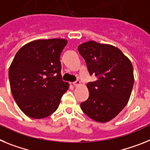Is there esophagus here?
I'll return each instance as SVG.
<instances>
[{
    "instance_id": "34e87169",
    "label": "esophagus",
    "mask_w": 150,
    "mask_h": 150,
    "mask_svg": "<svg viewBox=\"0 0 150 150\" xmlns=\"http://www.w3.org/2000/svg\"><path fill=\"white\" fill-rule=\"evenodd\" d=\"M72 84H73V85L75 86V87H77V86L80 85V84H81V81H79V80H77L76 81H75V82L72 83Z\"/></svg>"
}]
</instances>
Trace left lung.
<instances>
[{
	"label": "left lung",
	"mask_w": 150,
	"mask_h": 150,
	"mask_svg": "<svg viewBox=\"0 0 150 150\" xmlns=\"http://www.w3.org/2000/svg\"><path fill=\"white\" fill-rule=\"evenodd\" d=\"M90 75L97 80L87 84L89 97L81 103L82 111L97 122L112 120L127 105L134 78L132 63L118 48L87 41L78 47Z\"/></svg>",
	"instance_id": "left-lung-1"
}]
</instances>
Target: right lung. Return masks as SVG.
<instances>
[{"label":"right lung","instance_id":"obj_1","mask_svg":"<svg viewBox=\"0 0 150 150\" xmlns=\"http://www.w3.org/2000/svg\"><path fill=\"white\" fill-rule=\"evenodd\" d=\"M67 40L31 41L18 50L9 69L12 95L27 116L44 118L58 108L69 84L62 80L60 54Z\"/></svg>","mask_w":150,"mask_h":150}]
</instances>
